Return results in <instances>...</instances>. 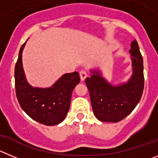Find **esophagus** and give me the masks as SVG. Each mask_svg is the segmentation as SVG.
Returning a JSON list of instances; mask_svg holds the SVG:
<instances>
[{"label":"esophagus","instance_id":"obj_1","mask_svg":"<svg viewBox=\"0 0 158 158\" xmlns=\"http://www.w3.org/2000/svg\"><path fill=\"white\" fill-rule=\"evenodd\" d=\"M79 75H80V78L82 81H84L85 80V79L87 77V73H86V71H83V70L80 71V72H79Z\"/></svg>","mask_w":158,"mask_h":158}]
</instances>
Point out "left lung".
Instances as JSON below:
<instances>
[{"mask_svg": "<svg viewBox=\"0 0 158 158\" xmlns=\"http://www.w3.org/2000/svg\"><path fill=\"white\" fill-rule=\"evenodd\" d=\"M133 75L129 82L112 86L98 72L85 79L93 110L101 122H118L132 112L139 102L144 88L143 61L138 43L134 40L129 51Z\"/></svg>", "mask_w": 158, "mask_h": 158, "instance_id": "1", "label": "left lung"}]
</instances>
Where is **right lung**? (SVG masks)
I'll list each match as a JSON object with an SVG mask.
<instances>
[{
    "instance_id": "right-lung-1",
    "label": "right lung",
    "mask_w": 158,
    "mask_h": 158,
    "mask_svg": "<svg viewBox=\"0 0 158 158\" xmlns=\"http://www.w3.org/2000/svg\"><path fill=\"white\" fill-rule=\"evenodd\" d=\"M22 45L15 68V85L18 101L22 109L33 120L45 125L61 123L69 110L72 93L80 81L77 72L61 76L47 89L33 88L26 82L22 62Z\"/></svg>"
}]
</instances>
